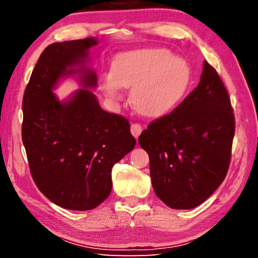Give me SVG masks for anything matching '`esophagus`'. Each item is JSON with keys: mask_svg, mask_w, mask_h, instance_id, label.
<instances>
[{"mask_svg": "<svg viewBox=\"0 0 258 258\" xmlns=\"http://www.w3.org/2000/svg\"><path fill=\"white\" fill-rule=\"evenodd\" d=\"M142 132V126L139 124H132L131 125V133L133 134V137L135 139H138L140 137V134Z\"/></svg>", "mask_w": 258, "mask_h": 258, "instance_id": "esophagus-1", "label": "esophagus"}]
</instances>
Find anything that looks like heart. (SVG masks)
Here are the masks:
<instances>
[{"instance_id": "1", "label": "heart", "mask_w": 258, "mask_h": 258, "mask_svg": "<svg viewBox=\"0 0 258 258\" xmlns=\"http://www.w3.org/2000/svg\"><path fill=\"white\" fill-rule=\"evenodd\" d=\"M189 62L164 47H140L116 54L111 74L101 76L99 89L111 101H118L131 89V102L140 115L160 118L171 112L189 90Z\"/></svg>"}]
</instances>
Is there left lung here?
<instances>
[{
  "label": "left lung",
  "mask_w": 258,
  "mask_h": 258,
  "mask_svg": "<svg viewBox=\"0 0 258 258\" xmlns=\"http://www.w3.org/2000/svg\"><path fill=\"white\" fill-rule=\"evenodd\" d=\"M233 137L229 94L205 60L198 86L139 137L140 147L149 155L157 197L174 209L203 204L225 178Z\"/></svg>",
  "instance_id": "1"
}]
</instances>
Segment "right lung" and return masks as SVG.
I'll list each match as a JSON object with an SVG mask.
<instances>
[{"mask_svg":"<svg viewBox=\"0 0 258 258\" xmlns=\"http://www.w3.org/2000/svg\"><path fill=\"white\" fill-rule=\"evenodd\" d=\"M97 37L56 42L42 52L23 99V142L35 184L71 211H89L110 195L111 169L133 150L127 119L103 110L92 91L98 78L90 50ZM66 78L80 89L66 99L54 93Z\"/></svg>","mask_w":258,"mask_h":258,"instance_id":"right-lung-1","label":"right lung"}]
</instances>
